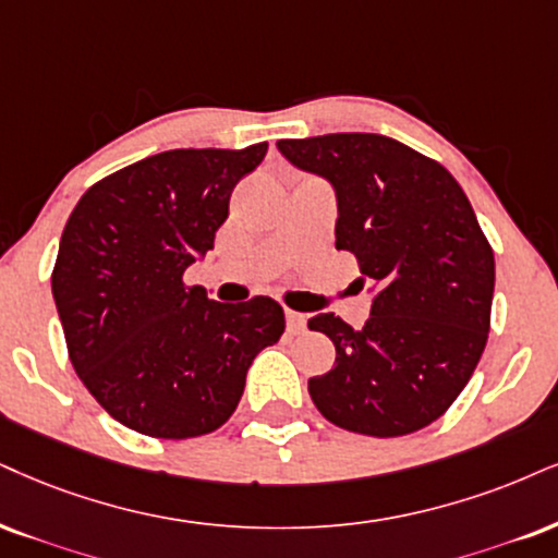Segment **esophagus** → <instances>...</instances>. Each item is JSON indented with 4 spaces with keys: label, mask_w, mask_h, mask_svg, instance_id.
<instances>
[{
    "label": "esophagus",
    "mask_w": 558,
    "mask_h": 558,
    "mask_svg": "<svg viewBox=\"0 0 558 558\" xmlns=\"http://www.w3.org/2000/svg\"><path fill=\"white\" fill-rule=\"evenodd\" d=\"M305 323H307V318L302 313L287 311V328H290V333H302V331H305Z\"/></svg>",
    "instance_id": "esophagus-1"
}]
</instances>
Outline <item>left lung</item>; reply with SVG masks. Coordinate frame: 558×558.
<instances>
[{"mask_svg":"<svg viewBox=\"0 0 558 558\" xmlns=\"http://www.w3.org/2000/svg\"><path fill=\"white\" fill-rule=\"evenodd\" d=\"M277 149L331 183L336 247L354 253L373 294L362 328L333 313L307 320L336 347L331 373L307 380L313 403L341 429L411 435L450 409L484 354L489 240L456 178L390 136L323 134Z\"/></svg>","mask_w":558,"mask_h":558,"instance_id":"1","label":"left lung"}]
</instances>
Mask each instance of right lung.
<instances>
[{
  "label": "right lung",
  "instance_id": "1",
  "mask_svg": "<svg viewBox=\"0 0 558 558\" xmlns=\"http://www.w3.org/2000/svg\"><path fill=\"white\" fill-rule=\"evenodd\" d=\"M266 149H168L102 178L66 219L51 292L69 360L95 401L140 435L215 432L238 409L256 354L284 333L271 298L230 305L183 284Z\"/></svg>",
  "mask_w": 558,
  "mask_h": 558
}]
</instances>
